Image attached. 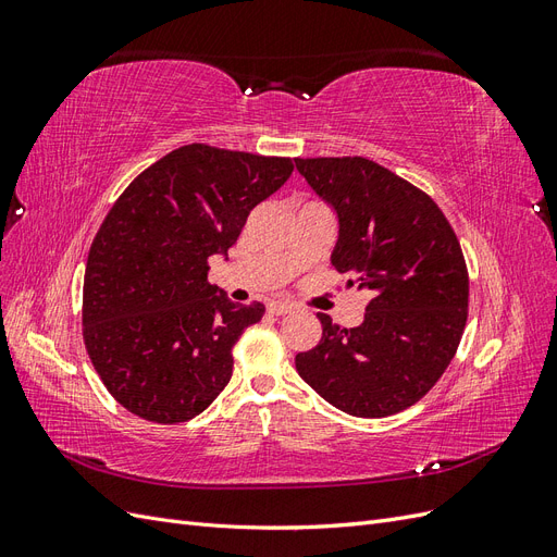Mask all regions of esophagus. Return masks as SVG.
<instances>
[{
  "mask_svg": "<svg viewBox=\"0 0 557 557\" xmlns=\"http://www.w3.org/2000/svg\"><path fill=\"white\" fill-rule=\"evenodd\" d=\"M267 311L272 315H285V313L293 311V305H288V301H269Z\"/></svg>",
  "mask_w": 557,
  "mask_h": 557,
  "instance_id": "obj_1",
  "label": "esophagus"
}]
</instances>
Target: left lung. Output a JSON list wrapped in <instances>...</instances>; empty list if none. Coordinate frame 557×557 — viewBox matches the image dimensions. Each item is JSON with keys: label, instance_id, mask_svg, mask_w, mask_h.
<instances>
[{"label": "left lung", "instance_id": "left-lung-1", "mask_svg": "<svg viewBox=\"0 0 557 557\" xmlns=\"http://www.w3.org/2000/svg\"><path fill=\"white\" fill-rule=\"evenodd\" d=\"M336 215L330 262L372 295L358 327L318 313L323 336L297 374L344 413H399L440 381L467 323L462 250L440 207L367 158L295 160Z\"/></svg>", "mask_w": 557, "mask_h": 557}]
</instances>
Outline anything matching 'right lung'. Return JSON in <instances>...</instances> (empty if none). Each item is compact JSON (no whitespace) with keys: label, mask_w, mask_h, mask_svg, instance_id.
Returning a JSON list of instances; mask_svg holds the SVG:
<instances>
[{"label":"right lung","mask_w":557,"mask_h":557,"mask_svg":"<svg viewBox=\"0 0 557 557\" xmlns=\"http://www.w3.org/2000/svg\"><path fill=\"white\" fill-rule=\"evenodd\" d=\"M293 174L290 158L190 144L117 197L88 252L83 342L107 391L134 416L183 423L232 379V346L264 313L207 281L248 213Z\"/></svg>","instance_id":"add662e5"}]
</instances>
